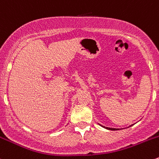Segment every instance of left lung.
<instances>
[{
  "label": "left lung",
  "mask_w": 159,
  "mask_h": 159,
  "mask_svg": "<svg viewBox=\"0 0 159 159\" xmlns=\"http://www.w3.org/2000/svg\"><path fill=\"white\" fill-rule=\"evenodd\" d=\"M100 126H102V125H100ZM131 126H132V125H131L130 127H131ZM102 127H103V128H106V129L111 130V131H117V130H119L118 128H107V127H104V126H102Z\"/></svg>",
  "instance_id": "8db88e82"
}]
</instances>
